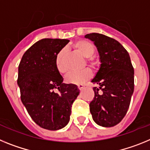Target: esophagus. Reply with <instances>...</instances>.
I'll use <instances>...</instances> for the list:
<instances>
[{"mask_svg":"<svg viewBox=\"0 0 150 150\" xmlns=\"http://www.w3.org/2000/svg\"><path fill=\"white\" fill-rule=\"evenodd\" d=\"M84 86L83 85V84H78V88H79L80 91H81V90H82L83 88H84Z\"/></svg>","mask_w":150,"mask_h":150,"instance_id":"1","label":"esophagus"}]
</instances>
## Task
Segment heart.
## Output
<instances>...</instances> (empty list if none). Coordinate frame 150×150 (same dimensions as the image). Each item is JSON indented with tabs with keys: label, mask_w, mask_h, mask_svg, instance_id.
I'll use <instances>...</instances> for the list:
<instances>
[{
	"label": "heart",
	"mask_w": 150,
	"mask_h": 150,
	"mask_svg": "<svg viewBox=\"0 0 150 150\" xmlns=\"http://www.w3.org/2000/svg\"><path fill=\"white\" fill-rule=\"evenodd\" d=\"M74 47L79 50L84 57L88 58L87 62L91 66H94L96 62L93 60V57L95 54V47L93 44L86 40H79L74 43ZM65 50L62 49L57 53L56 57V66L59 72H65L66 71V66L64 65ZM92 76V71L89 68H86L79 71H71L68 73L66 76V81L69 84H81L85 81L90 79Z\"/></svg>",
	"instance_id": "1"
}]
</instances>
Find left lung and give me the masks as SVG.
<instances>
[{"label": "left lung", "mask_w": 150, "mask_h": 150, "mask_svg": "<svg viewBox=\"0 0 150 150\" xmlns=\"http://www.w3.org/2000/svg\"><path fill=\"white\" fill-rule=\"evenodd\" d=\"M94 42L101 62L91 81L94 97L90 103L93 119L103 127H113L125 116L134 88V67L129 53L114 38L99 33L85 35Z\"/></svg>", "instance_id": "left-lung-1"}]
</instances>
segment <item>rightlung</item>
<instances>
[{
	"label": "right lung",
	"mask_w": 150,
	"mask_h": 150,
	"mask_svg": "<svg viewBox=\"0 0 150 150\" xmlns=\"http://www.w3.org/2000/svg\"><path fill=\"white\" fill-rule=\"evenodd\" d=\"M69 42L67 39H41L25 52L19 62L21 100L34 122L44 129L64 127L79 94L75 84L62 83L56 66L57 53Z\"/></svg>",
	"instance_id": "obj_1"
}]
</instances>
